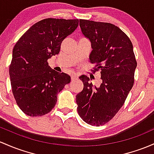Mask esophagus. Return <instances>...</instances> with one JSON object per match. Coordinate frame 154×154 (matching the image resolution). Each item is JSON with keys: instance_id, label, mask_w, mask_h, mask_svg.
I'll return each mask as SVG.
<instances>
[{"instance_id": "1", "label": "esophagus", "mask_w": 154, "mask_h": 154, "mask_svg": "<svg viewBox=\"0 0 154 154\" xmlns=\"http://www.w3.org/2000/svg\"><path fill=\"white\" fill-rule=\"evenodd\" d=\"M71 79H72V80H77V79H78V76H77V74H72V75H71Z\"/></svg>"}]
</instances>
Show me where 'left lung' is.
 I'll list each match as a JSON object with an SVG mask.
<instances>
[{
  "instance_id": "obj_1",
  "label": "left lung",
  "mask_w": 154,
  "mask_h": 154,
  "mask_svg": "<svg viewBox=\"0 0 154 154\" xmlns=\"http://www.w3.org/2000/svg\"><path fill=\"white\" fill-rule=\"evenodd\" d=\"M84 36L91 42L89 59L101 71L102 82L93 86L85 75L79 78L83 89L76 96L77 112L87 124L99 126L110 121L124 105L134 85L137 61L129 38L119 28L108 23L80 20Z\"/></svg>"
}]
</instances>
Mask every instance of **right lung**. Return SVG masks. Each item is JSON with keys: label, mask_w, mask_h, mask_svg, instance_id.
Listing matches in <instances>:
<instances>
[{"label": "right lung", "mask_w": 154, "mask_h": 154, "mask_svg": "<svg viewBox=\"0 0 154 154\" xmlns=\"http://www.w3.org/2000/svg\"><path fill=\"white\" fill-rule=\"evenodd\" d=\"M78 24L79 20H42L32 25L15 45L10 80L17 104L28 116L50 112L57 102V94L70 82V76L51 69L47 60L59 53L62 42Z\"/></svg>", "instance_id": "1"}]
</instances>
